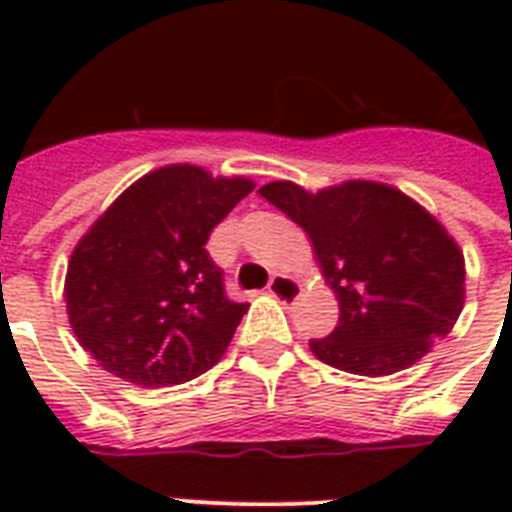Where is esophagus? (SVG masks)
Instances as JSON below:
<instances>
[{"label": "esophagus", "mask_w": 512, "mask_h": 512, "mask_svg": "<svg viewBox=\"0 0 512 512\" xmlns=\"http://www.w3.org/2000/svg\"><path fill=\"white\" fill-rule=\"evenodd\" d=\"M268 292H271L276 300H281V303H295L297 297H300V284H297L295 279H289V276H284V273H273L271 281H268Z\"/></svg>", "instance_id": "obj_1"}]
</instances>
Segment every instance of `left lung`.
Listing matches in <instances>:
<instances>
[{"label": "left lung", "instance_id": "8db88e82", "mask_svg": "<svg viewBox=\"0 0 512 512\" xmlns=\"http://www.w3.org/2000/svg\"><path fill=\"white\" fill-rule=\"evenodd\" d=\"M260 196L313 241L340 321L311 340L342 372L382 377L420 361L452 332L465 303V257L436 217L393 185L348 180L311 193L289 180Z\"/></svg>", "mask_w": 512, "mask_h": 512}]
</instances>
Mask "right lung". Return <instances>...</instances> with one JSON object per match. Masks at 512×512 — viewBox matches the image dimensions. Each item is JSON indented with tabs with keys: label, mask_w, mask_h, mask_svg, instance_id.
<instances>
[{
	"label": "right lung",
	"mask_w": 512,
	"mask_h": 512,
	"mask_svg": "<svg viewBox=\"0 0 512 512\" xmlns=\"http://www.w3.org/2000/svg\"><path fill=\"white\" fill-rule=\"evenodd\" d=\"M252 188L172 164L132 183L84 233L68 260V321L106 372L167 388L223 358L249 305L228 300L207 239Z\"/></svg>",
	"instance_id": "1"
}]
</instances>
